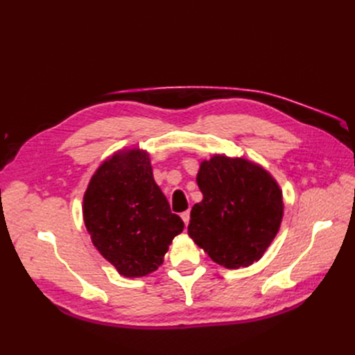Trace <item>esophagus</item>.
<instances>
[{
    "mask_svg": "<svg viewBox=\"0 0 355 355\" xmlns=\"http://www.w3.org/2000/svg\"><path fill=\"white\" fill-rule=\"evenodd\" d=\"M180 218H182V220L185 222V225H188L189 223V211L187 210V211H182L180 213Z\"/></svg>",
    "mask_w": 355,
    "mask_h": 355,
    "instance_id": "1",
    "label": "esophagus"
}]
</instances>
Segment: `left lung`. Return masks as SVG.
<instances>
[{
  "instance_id": "left-lung-1",
  "label": "left lung",
  "mask_w": 355,
  "mask_h": 355,
  "mask_svg": "<svg viewBox=\"0 0 355 355\" xmlns=\"http://www.w3.org/2000/svg\"><path fill=\"white\" fill-rule=\"evenodd\" d=\"M202 200L191 210L189 237L213 262L239 270L259 261L280 230L283 196L266 170L244 158L204 159Z\"/></svg>"
}]
</instances>
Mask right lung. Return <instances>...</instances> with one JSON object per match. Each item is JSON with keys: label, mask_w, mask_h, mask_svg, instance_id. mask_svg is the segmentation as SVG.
Returning a JSON list of instances; mask_svg holds the SVG:
<instances>
[{"label": "right lung", "mask_w": 355, "mask_h": 355, "mask_svg": "<svg viewBox=\"0 0 355 355\" xmlns=\"http://www.w3.org/2000/svg\"><path fill=\"white\" fill-rule=\"evenodd\" d=\"M83 216L96 249L124 277L155 271L184 231L141 149L116 153L96 170L84 194Z\"/></svg>", "instance_id": "1"}]
</instances>
